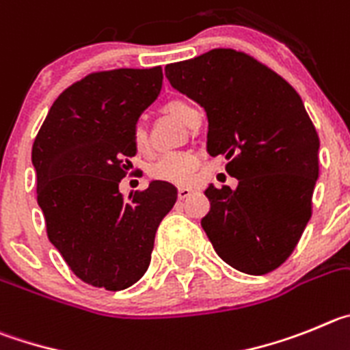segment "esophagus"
Returning a JSON list of instances; mask_svg holds the SVG:
<instances>
[{
  "mask_svg": "<svg viewBox=\"0 0 350 350\" xmlns=\"http://www.w3.org/2000/svg\"><path fill=\"white\" fill-rule=\"evenodd\" d=\"M191 193H193V190H191V188H188V187H179L178 188V197L181 198V200H183V198H188Z\"/></svg>",
  "mask_w": 350,
  "mask_h": 350,
  "instance_id": "1",
  "label": "esophagus"
}]
</instances>
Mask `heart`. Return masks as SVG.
Listing matches in <instances>:
<instances>
[{
	"instance_id": "b5f03b06",
	"label": "heart",
	"mask_w": 350,
	"mask_h": 350,
	"mask_svg": "<svg viewBox=\"0 0 350 350\" xmlns=\"http://www.w3.org/2000/svg\"><path fill=\"white\" fill-rule=\"evenodd\" d=\"M165 109L181 120L185 125H190L191 116L197 113V109L183 99H172L165 105ZM134 137V146L137 152H148L150 143H148V132L143 125H136L132 131ZM198 167V159L191 152H169L163 153L152 167H150V176L157 181L171 183V185H190L193 181L195 171Z\"/></svg>"
}]
</instances>
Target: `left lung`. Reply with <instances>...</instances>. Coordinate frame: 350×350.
I'll use <instances>...</instances> for the list:
<instances>
[{
    "label": "left lung",
    "instance_id": "left-lung-1",
    "mask_svg": "<svg viewBox=\"0 0 350 350\" xmlns=\"http://www.w3.org/2000/svg\"><path fill=\"white\" fill-rule=\"evenodd\" d=\"M176 90L206 109L207 152L223 155L239 179L206 188L211 209L200 221L230 267L263 275L281 267L312 216L319 136L297 90L254 57L214 49L165 66Z\"/></svg>",
    "mask_w": 350,
    "mask_h": 350
}]
</instances>
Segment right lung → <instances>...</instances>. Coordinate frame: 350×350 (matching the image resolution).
<instances>
[{"instance_id":"obj_1","label":"right lung","mask_w":350,"mask_h":350,"mask_svg":"<svg viewBox=\"0 0 350 350\" xmlns=\"http://www.w3.org/2000/svg\"><path fill=\"white\" fill-rule=\"evenodd\" d=\"M162 68L90 73L55 99L33 144L46 235L83 282L120 291L152 260L155 234L178 200L171 183L118 191L136 155L132 131L159 97Z\"/></svg>"}]
</instances>
